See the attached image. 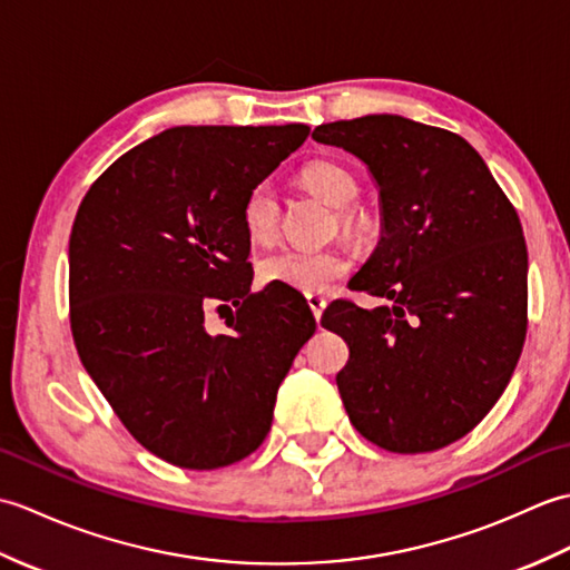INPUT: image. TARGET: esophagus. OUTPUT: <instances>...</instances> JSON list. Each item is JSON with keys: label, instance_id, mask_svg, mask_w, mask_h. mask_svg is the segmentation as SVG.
<instances>
[{"label": "esophagus", "instance_id": "1", "mask_svg": "<svg viewBox=\"0 0 570 570\" xmlns=\"http://www.w3.org/2000/svg\"><path fill=\"white\" fill-rule=\"evenodd\" d=\"M306 301L308 306L313 311V316H316V321L323 316V308H325V298L321 294H306Z\"/></svg>", "mask_w": 570, "mask_h": 570}]
</instances>
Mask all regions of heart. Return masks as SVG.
Instances as JSON below:
<instances>
[{
    "instance_id": "1",
    "label": "heart",
    "mask_w": 570,
    "mask_h": 570,
    "mask_svg": "<svg viewBox=\"0 0 570 570\" xmlns=\"http://www.w3.org/2000/svg\"><path fill=\"white\" fill-rule=\"evenodd\" d=\"M301 184H304L313 196H318L331 208L341 210L337 220L347 235H360L365 229V217L350 208L360 196V180L347 166L318 159L301 168ZM242 225L252 242L266 245L276 237L278 229V200L272 184L252 186L242 203ZM350 272V257L341 247H323V249H278L266 254L259 262V278L264 284H282L304 294H321L341 282Z\"/></svg>"
}]
</instances>
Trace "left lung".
I'll use <instances>...</instances> for the list:
<instances>
[{
	"label": "left lung",
	"mask_w": 570,
	"mask_h": 570,
	"mask_svg": "<svg viewBox=\"0 0 570 570\" xmlns=\"http://www.w3.org/2000/svg\"><path fill=\"white\" fill-rule=\"evenodd\" d=\"M313 139L367 164L382 239L321 325L350 347L337 392L353 426L392 453L463 439L502 396L527 337V242L488 164L453 131L399 115L321 125Z\"/></svg>",
	"instance_id": "8db88e82"
}]
</instances>
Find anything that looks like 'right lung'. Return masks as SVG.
Instances as JSON below:
<instances>
[{
  "instance_id": "obj_1",
  "label": "right lung",
  "mask_w": 570,
  "mask_h": 570,
  "mask_svg": "<svg viewBox=\"0 0 570 570\" xmlns=\"http://www.w3.org/2000/svg\"><path fill=\"white\" fill-rule=\"evenodd\" d=\"M311 127H174L95 180L68 245L82 367L156 458L233 465L272 429L278 384L316 331L294 288L252 294L242 203ZM236 306L213 336L204 311ZM218 307V312L219 308Z\"/></svg>"
}]
</instances>
